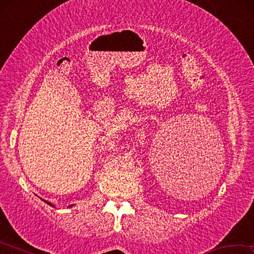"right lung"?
Instances as JSON below:
<instances>
[{"mask_svg": "<svg viewBox=\"0 0 254 254\" xmlns=\"http://www.w3.org/2000/svg\"><path fill=\"white\" fill-rule=\"evenodd\" d=\"M46 203L48 204V205H50V206H53V205H51V203H49V201H46Z\"/></svg>", "mask_w": 254, "mask_h": 254, "instance_id": "add662e5", "label": "right lung"}]
</instances>
